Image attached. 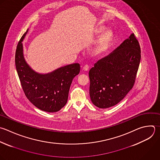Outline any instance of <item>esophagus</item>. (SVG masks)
<instances>
[{
  "instance_id": "34e87169",
  "label": "esophagus",
  "mask_w": 160,
  "mask_h": 160,
  "mask_svg": "<svg viewBox=\"0 0 160 160\" xmlns=\"http://www.w3.org/2000/svg\"><path fill=\"white\" fill-rule=\"evenodd\" d=\"M82 69H83V71H88L89 70V66H88V65H85V66L83 67Z\"/></svg>"
}]
</instances>
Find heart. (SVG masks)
I'll use <instances>...</instances> for the list:
<instances>
[{
	"label": "heart",
	"mask_w": 160,
	"mask_h": 160,
	"mask_svg": "<svg viewBox=\"0 0 160 160\" xmlns=\"http://www.w3.org/2000/svg\"><path fill=\"white\" fill-rule=\"evenodd\" d=\"M104 30V28L100 27L98 28H96L94 32L96 35L99 34L101 33ZM113 33L112 31L108 29L105 31H104L99 37L97 44L96 46V48L94 49V52L96 54H101L104 52H105L110 46L112 39H113Z\"/></svg>",
	"instance_id": "heart-1"
}]
</instances>
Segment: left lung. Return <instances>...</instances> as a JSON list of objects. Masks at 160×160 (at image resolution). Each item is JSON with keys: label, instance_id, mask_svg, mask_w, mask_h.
I'll list each match as a JSON object with an SVG mask.
<instances>
[{"label": "left lung", "instance_id": "1", "mask_svg": "<svg viewBox=\"0 0 160 160\" xmlns=\"http://www.w3.org/2000/svg\"><path fill=\"white\" fill-rule=\"evenodd\" d=\"M140 60V46L132 33L95 63L89 72V94L94 105L104 109L119 102L134 86Z\"/></svg>", "mask_w": 160, "mask_h": 160}]
</instances>
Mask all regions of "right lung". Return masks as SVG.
Masks as SVG:
<instances>
[{
	"mask_svg": "<svg viewBox=\"0 0 160 160\" xmlns=\"http://www.w3.org/2000/svg\"><path fill=\"white\" fill-rule=\"evenodd\" d=\"M28 29L21 38L16 51V70L27 98L38 108L49 112L59 111L67 103L74 78L80 72V65L74 63L48 74L34 71L26 62L23 54V41Z\"/></svg>",
	"mask_w": 160,
	"mask_h": 160,
	"instance_id": "add662e5",
	"label": "right lung"
}]
</instances>
